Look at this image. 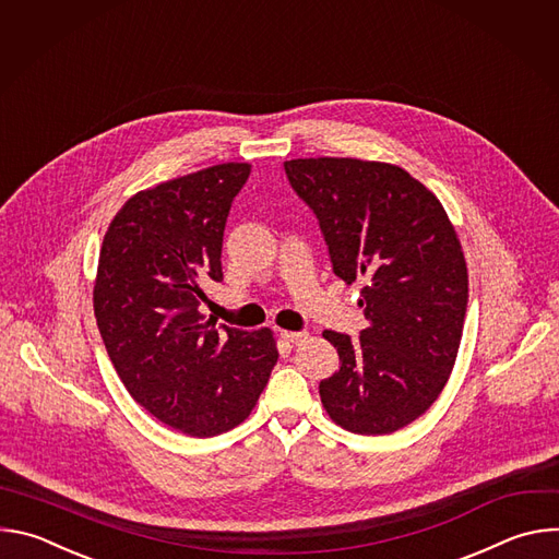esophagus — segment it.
I'll list each match as a JSON object with an SVG mask.
<instances>
[{"label": "esophagus", "instance_id": "obj_1", "mask_svg": "<svg viewBox=\"0 0 559 559\" xmlns=\"http://www.w3.org/2000/svg\"><path fill=\"white\" fill-rule=\"evenodd\" d=\"M281 338L292 343V345H298V343L307 341V334L305 332H281Z\"/></svg>", "mask_w": 559, "mask_h": 559}]
</instances>
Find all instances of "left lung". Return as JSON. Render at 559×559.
<instances>
[{
    "label": "left lung",
    "instance_id": "8db88e82",
    "mask_svg": "<svg viewBox=\"0 0 559 559\" xmlns=\"http://www.w3.org/2000/svg\"><path fill=\"white\" fill-rule=\"evenodd\" d=\"M285 175L321 225L334 274L365 281L360 338L323 332L341 356L318 384L323 407L352 433H393L436 403L455 365L468 300L457 234L397 166L318 156L285 162Z\"/></svg>",
    "mask_w": 559,
    "mask_h": 559
}]
</instances>
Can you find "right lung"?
I'll list each match as a JSON object with an SVG mask.
<instances>
[{
  "label": "right lung",
  "mask_w": 559,
  "mask_h": 559,
  "mask_svg": "<svg viewBox=\"0 0 559 559\" xmlns=\"http://www.w3.org/2000/svg\"><path fill=\"white\" fill-rule=\"evenodd\" d=\"M250 164L212 166L136 192L99 252L95 318L134 401L192 438L241 425L278 360L267 328L205 321L203 285L223 281V229Z\"/></svg>",
  "instance_id": "1"
}]
</instances>
